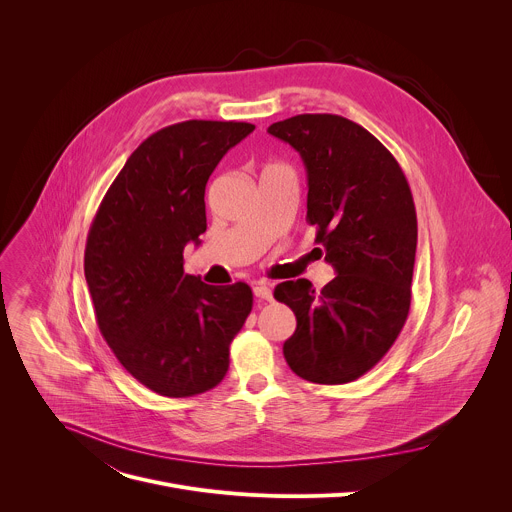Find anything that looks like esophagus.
I'll list each match as a JSON object with an SVG mask.
<instances>
[{
	"instance_id": "34e87169",
	"label": "esophagus",
	"mask_w": 512,
	"mask_h": 512,
	"mask_svg": "<svg viewBox=\"0 0 512 512\" xmlns=\"http://www.w3.org/2000/svg\"><path fill=\"white\" fill-rule=\"evenodd\" d=\"M253 294H255V298H259V300H267V302L273 300L271 287H269L267 283H255V285H253Z\"/></svg>"
}]
</instances>
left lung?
Wrapping results in <instances>:
<instances>
[{
  "label": "left lung",
  "instance_id": "1",
  "mask_svg": "<svg viewBox=\"0 0 512 512\" xmlns=\"http://www.w3.org/2000/svg\"><path fill=\"white\" fill-rule=\"evenodd\" d=\"M267 131L306 166V221L336 271L320 294L308 279L275 287V300L298 320L283 356L310 383H350L387 354L407 320L417 247L413 196L391 152L350 119L306 113Z\"/></svg>",
  "mask_w": 512,
  "mask_h": 512
}]
</instances>
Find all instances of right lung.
<instances>
[{
	"label": "right lung",
	"instance_id": "right-lung-1",
	"mask_svg": "<svg viewBox=\"0 0 512 512\" xmlns=\"http://www.w3.org/2000/svg\"><path fill=\"white\" fill-rule=\"evenodd\" d=\"M255 129L182 121L145 139L109 186L85 249L95 318L123 369L164 397L221 383L229 346L253 308L247 283L184 273V247L206 231L210 174Z\"/></svg>",
	"mask_w": 512,
	"mask_h": 512
}]
</instances>
